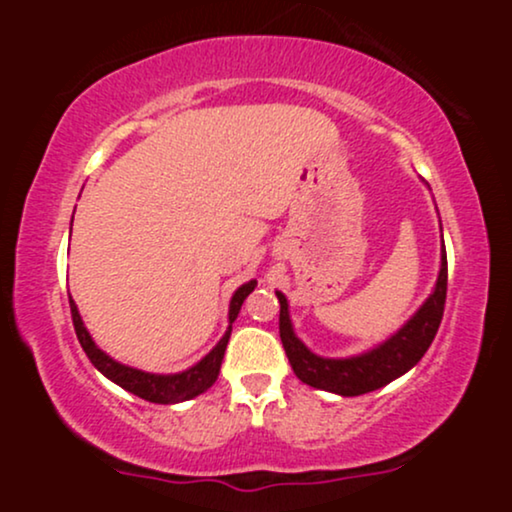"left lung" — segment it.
I'll use <instances>...</instances> for the list:
<instances>
[{
  "label": "left lung",
  "instance_id": "8db88e82",
  "mask_svg": "<svg viewBox=\"0 0 512 512\" xmlns=\"http://www.w3.org/2000/svg\"><path fill=\"white\" fill-rule=\"evenodd\" d=\"M445 293H448V255H445L443 245L440 248V272L431 296L426 298L424 305L392 337H387L385 342L373 346V349L363 351V354L346 358H325L313 354L296 337L289 315V301H286L284 293L276 291V298H279L281 305V344H284L286 356H289L293 373L305 385L334 392V395L342 397H358L366 395V392L380 390V387H385L392 380H397L399 375L414 368L421 361V356L426 354L433 337H436L440 320H443Z\"/></svg>",
  "mask_w": 512,
  "mask_h": 512
}]
</instances>
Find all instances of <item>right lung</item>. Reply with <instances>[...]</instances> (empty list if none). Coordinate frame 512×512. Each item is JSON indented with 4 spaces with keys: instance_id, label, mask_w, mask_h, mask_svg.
Here are the masks:
<instances>
[{
    "instance_id": "right-lung-1",
    "label": "right lung",
    "mask_w": 512,
    "mask_h": 512,
    "mask_svg": "<svg viewBox=\"0 0 512 512\" xmlns=\"http://www.w3.org/2000/svg\"><path fill=\"white\" fill-rule=\"evenodd\" d=\"M257 281L252 279L248 284L238 286V291L233 293L231 305H228V330L223 337L219 339V344L209 351L202 361H197L195 366L180 370V373H146V370L125 366V363L115 361L105 354L103 349H98L96 342L91 339V334L84 327V320H81L79 308L76 303L69 298V308H72V320H74V330L76 337H79L81 349L86 351V356L91 358V363L96 366L108 380H113L115 385H120L122 390L132 392V395L146 399V402H154V404H178V402H187V399L202 395L207 392L211 385L216 383L219 378V370H221V361L223 354H226V346L228 339H231V330H233V322L240 313V305H243L245 298L255 291Z\"/></svg>"
}]
</instances>
